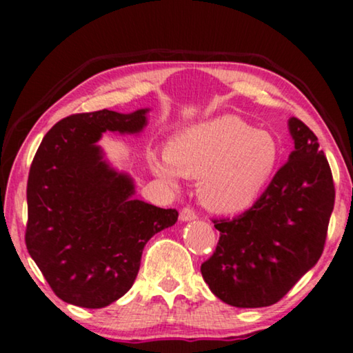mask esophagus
<instances>
[{
	"label": "esophagus",
	"instance_id": "obj_1",
	"mask_svg": "<svg viewBox=\"0 0 353 353\" xmlns=\"http://www.w3.org/2000/svg\"><path fill=\"white\" fill-rule=\"evenodd\" d=\"M197 216V214L194 210L191 209V207H183L180 210V220L181 221H190V220H194Z\"/></svg>",
	"mask_w": 353,
	"mask_h": 353
}]
</instances>
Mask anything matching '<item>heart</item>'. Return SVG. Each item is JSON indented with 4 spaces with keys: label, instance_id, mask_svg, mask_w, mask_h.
Listing matches in <instances>:
<instances>
[{
    "label": "heart",
    "instance_id": "obj_1",
    "mask_svg": "<svg viewBox=\"0 0 353 353\" xmlns=\"http://www.w3.org/2000/svg\"><path fill=\"white\" fill-rule=\"evenodd\" d=\"M278 143L265 130H254L234 115L183 130L168 143L167 156L149 154L154 175L167 183L199 176L202 202L219 212L252 205L272 178Z\"/></svg>",
    "mask_w": 353,
    "mask_h": 353
}]
</instances>
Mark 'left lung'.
I'll return each mask as SVG.
<instances>
[{
  "instance_id": "left-lung-1",
  "label": "left lung",
  "mask_w": 353,
  "mask_h": 353,
  "mask_svg": "<svg viewBox=\"0 0 353 353\" xmlns=\"http://www.w3.org/2000/svg\"><path fill=\"white\" fill-rule=\"evenodd\" d=\"M294 151L250 209L214 219L219 244L201 273L220 301L239 308L276 303L320 260L334 209V181L318 138L289 120Z\"/></svg>"
}]
</instances>
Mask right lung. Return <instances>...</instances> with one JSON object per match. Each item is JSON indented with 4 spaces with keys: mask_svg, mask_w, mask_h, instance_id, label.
Listing matches in <instances>:
<instances>
[{
    "mask_svg": "<svg viewBox=\"0 0 353 353\" xmlns=\"http://www.w3.org/2000/svg\"><path fill=\"white\" fill-rule=\"evenodd\" d=\"M148 109L74 114L45 134L28 172L26 244L59 299L103 308L128 292L154 234L175 225V209L133 199V181L103 161L105 130L138 133Z\"/></svg>",
    "mask_w": 353,
    "mask_h": 353,
    "instance_id": "1",
    "label": "right lung"
}]
</instances>
